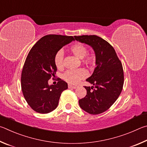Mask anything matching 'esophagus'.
<instances>
[{
	"mask_svg": "<svg viewBox=\"0 0 147 147\" xmlns=\"http://www.w3.org/2000/svg\"><path fill=\"white\" fill-rule=\"evenodd\" d=\"M68 88H74V89H75V88H77V86H72V85H71V84H68Z\"/></svg>",
	"mask_w": 147,
	"mask_h": 147,
	"instance_id": "obj_1",
	"label": "esophagus"
}]
</instances>
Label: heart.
Segmentation results:
<instances>
[{
    "label": "heart",
    "mask_w": 147,
    "mask_h": 147,
    "mask_svg": "<svg viewBox=\"0 0 147 147\" xmlns=\"http://www.w3.org/2000/svg\"><path fill=\"white\" fill-rule=\"evenodd\" d=\"M69 51L71 53L79 59H81L82 62L86 65H92L96 61V56L93 53H87V48L83 44L78 42L72 45ZM63 58L64 54L61 50L58 51L56 53L54 57L57 68L59 69L63 68ZM87 76V72L84 69L79 68L75 69H69L63 74V78L69 84H78L81 79H83Z\"/></svg>",
    "instance_id": "b5f03b06"
}]
</instances>
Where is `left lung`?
<instances>
[{
	"label": "left lung",
	"instance_id": "left-lung-1",
	"mask_svg": "<svg viewBox=\"0 0 147 147\" xmlns=\"http://www.w3.org/2000/svg\"><path fill=\"white\" fill-rule=\"evenodd\" d=\"M76 40L91 46L96 53V67L86 81L94 86H84L86 96L79 106L90 114L107 111L119 97L124 84L122 63L113 46L97 35L75 36Z\"/></svg>",
	"mask_w": 147,
	"mask_h": 147
}]
</instances>
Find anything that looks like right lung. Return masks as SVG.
Masks as SVG:
<instances>
[{
	"instance_id": "1",
	"label": "right lung",
	"mask_w": 147,
	"mask_h": 147,
	"mask_svg": "<svg viewBox=\"0 0 147 147\" xmlns=\"http://www.w3.org/2000/svg\"><path fill=\"white\" fill-rule=\"evenodd\" d=\"M74 40L72 36L47 35L30 50L23 66L21 88L26 101L34 111L40 114L53 111L58 106L62 92L68 88V84L60 78L55 85H49L48 80L56 74V53Z\"/></svg>"
}]
</instances>
